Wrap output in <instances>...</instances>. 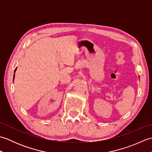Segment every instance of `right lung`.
<instances>
[{
  "mask_svg": "<svg viewBox=\"0 0 152 152\" xmlns=\"http://www.w3.org/2000/svg\"><path fill=\"white\" fill-rule=\"evenodd\" d=\"M16 69H17V68H16V69H15V70H14V72H15V71H16ZM14 78H15V74H14Z\"/></svg>",
  "mask_w": 152,
  "mask_h": 152,
  "instance_id": "1",
  "label": "right lung"
}]
</instances>
